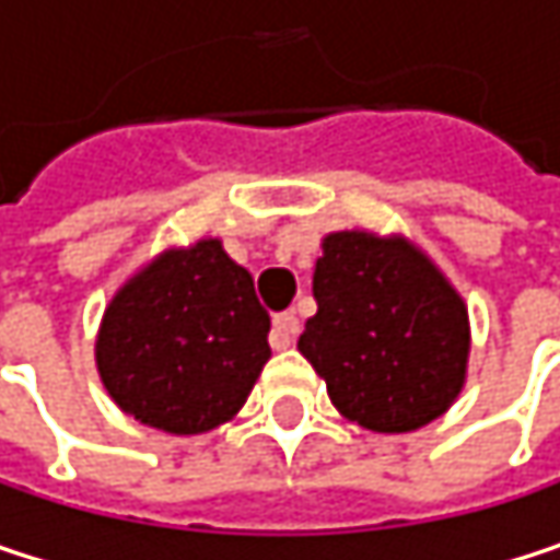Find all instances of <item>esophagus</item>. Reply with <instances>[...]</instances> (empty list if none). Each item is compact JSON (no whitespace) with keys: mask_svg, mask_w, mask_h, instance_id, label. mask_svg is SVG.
Returning <instances> with one entry per match:
<instances>
[{"mask_svg":"<svg viewBox=\"0 0 560 560\" xmlns=\"http://www.w3.org/2000/svg\"><path fill=\"white\" fill-rule=\"evenodd\" d=\"M298 330H301V320L294 317V311H281V314H276V320H272V337L269 340H272L276 350H288L294 343Z\"/></svg>","mask_w":560,"mask_h":560,"instance_id":"esophagus-1","label":"esophagus"}]
</instances>
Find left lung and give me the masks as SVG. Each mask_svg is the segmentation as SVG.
I'll return each instance as SVG.
<instances>
[{"instance_id":"obj_1","label":"left lung","mask_w":560,"mask_h":560,"mask_svg":"<svg viewBox=\"0 0 560 560\" xmlns=\"http://www.w3.org/2000/svg\"><path fill=\"white\" fill-rule=\"evenodd\" d=\"M320 249L317 314L298 350L334 408L380 434L441 418L467 383L470 317L460 291L398 233L340 230Z\"/></svg>"}]
</instances>
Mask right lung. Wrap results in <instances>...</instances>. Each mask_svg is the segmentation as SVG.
Segmentation results:
<instances>
[{"label":"right lung","mask_w":560,"mask_h":560,"mask_svg":"<svg viewBox=\"0 0 560 560\" xmlns=\"http://www.w3.org/2000/svg\"><path fill=\"white\" fill-rule=\"evenodd\" d=\"M269 311L223 243L171 246L119 284L96 330L109 398L165 434L226 424L269 363Z\"/></svg>","instance_id":"1"}]
</instances>
